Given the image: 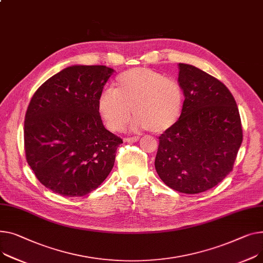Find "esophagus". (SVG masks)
Here are the masks:
<instances>
[{
  "instance_id": "esophagus-1",
  "label": "esophagus",
  "mask_w": 263,
  "mask_h": 263,
  "mask_svg": "<svg viewBox=\"0 0 263 263\" xmlns=\"http://www.w3.org/2000/svg\"><path fill=\"white\" fill-rule=\"evenodd\" d=\"M139 137L138 136H132V137H125L124 142L126 143H134V142H138Z\"/></svg>"
}]
</instances>
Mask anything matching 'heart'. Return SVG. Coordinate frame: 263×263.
<instances>
[{"label": "heart", "instance_id": "1", "mask_svg": "<svg viewBox=\"0 0 263 263\" xmlns=\"http://www.w3.org/2000/svg\"><path fill=\"white\" fill-rule=\"evenodd\" d=\"M183 93L172 78L146 67L121 73L112 90H104L98 98V111L112 131H120L133 113L134 127L163 133L176 124L182 110Z\"/></svg>", "mask_w": 263, "mask_h": 263}]
</instances>
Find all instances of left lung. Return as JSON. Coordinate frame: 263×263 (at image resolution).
I'll list each match as a JSON object with an SVG mask.
<instances>
[{
    "label": "left lung",
    "mask_w": 263,
    "mask_h": 263,
    "mask_svg": "<svg viewBox=\"0 0 263 263\" xmlns=\"http://www.w3.org/2000/svg\"><path fill=\"white\" fill-rule=\"evenodd\" d=\"M178 67L183 109L159 137L154 165L167 186L195 195L215 187L233 170L243 133L236 100L225 84L194 65Z\"/></svg>",
    "instance_id": "8db88e82"
}]
</instances>
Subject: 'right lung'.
Wrapping results in <instances>:
<instances>
[{
	"label": "right lung",
	"instance_id": "add662e5",
	"mask_svg": "<svg viewBox=\"0 0 263 263\" xmlns=\"http://www.w3.org/2000/svg\"><path fill=\"white\" fill-rule=\"evenodd\" d=\"M114 69L73 65L47 79L25 114L24 149L34 176L65 197H83L111 172L122 139L104 128L98 98Z\"/></svg>",
	"mask_w": 263,
	"mask_h": 263
}]
</instances>
